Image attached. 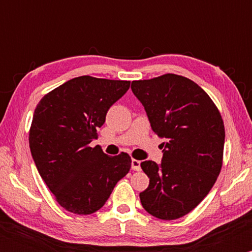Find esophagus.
<instances>
[{
  "instance_id": "34e87169",
  "label": "esophagus",
  "mask_w": 252,
  "mask_h": 252,
  "mask_svg": "<svg viewBox=\"0 0 252 252\" xmlns=\"http://www.w3.org/2000/svg\"><path fill=\"white\" fill-rule=\"evenodd\" d=\"M131 169L132 170H141V161L132 158V160H131Z\"/></svg>"
}]
</instances>
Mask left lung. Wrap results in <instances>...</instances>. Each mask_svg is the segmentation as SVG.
Here are the masks:
<instances>
[{
  "label": "left lung",
  "instance_id": "8db88e82",
  "mask_svg": "<svg viewBox=\"0 0 252 252\" xmlns=\"http://www.w3.org/2000/svg\"><path fill=\"white\" fill-rule=\"evenodd\" d=\"M150 126L163 137L162 161H144L148 189L140 193L143 209L163 220L189 213L218 178L225 129L218 109L198 84L176 74L131 83Z\"/></svg>",
  "mask_w": 252,
  "mask_h": 252
}]
</instances>
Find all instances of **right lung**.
I'll return each mask as SVG.
<instances>
[{
    "instance_id": "1",
    "label": "right lung",
    "mask_w": 252,
    "mask_h": 252,
    "mask_svg": "<svg viewBox=\"0 0 252 252\" xmlns=\"http://www.w3.org/2000/svg\"><path fill=\"white\" fill-rule=\"evenodd\" d=\"M130 82L82 76L54 89L37 104L30 148L39 174L68 212L91 215L102 209L128 174L126 153L104 154L91 148L106 112L129 90Z\"/></svg>"
}]
</instances>
